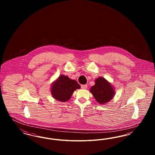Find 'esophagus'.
Segmentation results:
<instances>
[{"instance_id":"obj_1","label":"esophagus","mask_w":155,"mask_h":155,"mask_svg":"<svg viewBox=\"0 0 155 155\" xmlns=\"http://www.w3.org/2000/svg\"><path fill=\"white\" fill-rule=\"evenodd\" d=\"M81 88L83 89H86L87 88V85H82Z\"/></svg>"}]
</instances>
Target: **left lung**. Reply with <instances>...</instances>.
I'll use <instances>...</instances> for the list:
<instances>
[{
  "mask_svg": "<svg viewBox=\"0 0 155 155\" xmlns=\"http://www.w3.org/2000/svg\"><path fill=\"white\" fill-rule=\"evenodd\" d=\"M90 92L100 104H106L109 102L116 94L115 89L103 77H98L95 80V85L91 87Z\"/></svg>",
  "mask_w": 155,
  "mask_h": 155,
  "instance_id": "1",
  "label": "left lung"
}]
</instances>
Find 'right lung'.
I'll use <instances>...</instances> for the list:
<instances>
[{
  "label": "right lung",
  "mask_w": 155,
  "mask_h": 155,
  "mask_svg": "<svg viewBox=\"0 0 155 155\" xmlns=\"http://www.w3.org/2000/svg\"><path fill=\"white\" fill-rule=\"evenodd\" d=\"M81 86L75 80L68 76L60 75L52 83L51 94L52 97L59 102H65L69 101L76 89H80Z\"/></svg>",
  "instance_id": "add662e5"
}]
</instances>
